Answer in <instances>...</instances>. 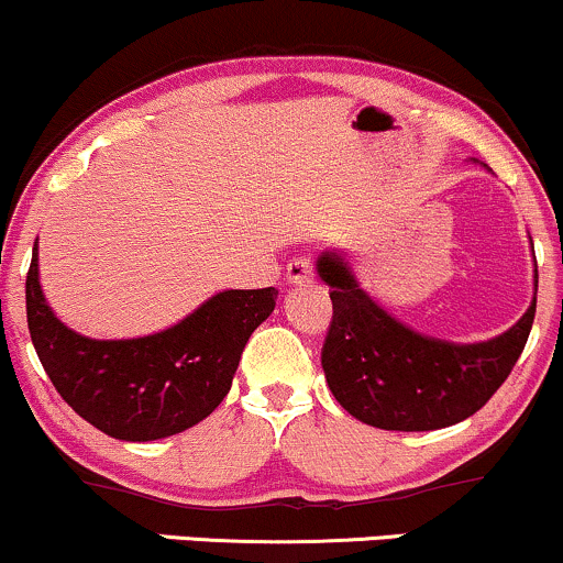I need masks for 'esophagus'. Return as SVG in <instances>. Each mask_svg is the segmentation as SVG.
<instances>
[{
    "label": "esophagus",
    "instance_id": "esophagus-1",
    "mask_svg": "<svg viewBox=\"0 0 563 563\" xmlns=\"http://www.w3.org/2000/svg\"><path fill=\"white\" fill-rule=\"evenodd\" d=\"M313 263L308 261V257H295V261L287 263V282L289 284H308L310 279H313Z\"/></svg>",
    "mask_w": 563,
    "mask_h": 563
}]
</instances>
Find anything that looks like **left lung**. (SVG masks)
Wrapping results in <instances>:
<instances>
[{
  "mask_svg": "<svg viewBox=\"0 0 563 563\" xmlns=\"http://www.w3.org/2000/svg\"><path fill=\"white\" fill-rule=\"evenodd\" d=\"M316 271L329 284L334 308L321 350L327 385L350 416L389 432H429L477 413L519 361L538 306L532 297L508 332L461 345L413 332L387 313L340 250H323Z\"/></svg>",
  "mask_w": 563,
  "mask_h": 563,
  "instance_id": "8db88e82",
  "label": "left lung"
}]
</instances>
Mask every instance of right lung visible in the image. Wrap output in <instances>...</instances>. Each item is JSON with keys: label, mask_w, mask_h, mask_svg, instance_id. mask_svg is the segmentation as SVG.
I'll return each mask as SVG.
<instances>
[{"label": "right lung", "mask_w": 563, "mask_h": 563, "mask_svg": "<svg viewBox=\"0 0 563 563\" xmlns=\"http://www.w3.org/2000/svg\"><path fill=\"white\" fill-rule=\"evenodd\" d=\"M276 289H223L163 332L91 340L57 319L38 284V247L25 279L31 342L68 406L125 442L163 440L200 424L227 398L250 334L274 313Z\"/></svg>", "instance_id": "1"}]
</instances>
